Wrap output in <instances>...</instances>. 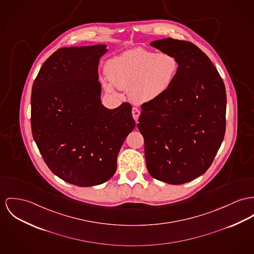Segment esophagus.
Wrapping results in <instances>:
<instances>
[{"mask_svg":"<svg viewBox=\"0 0 254 254\" xmlns=\"http://www.w3.org/2000/svg\"><path fill=\"white\" fill-rule=\"evenodd\" d=\"M139 115H140V110H139L138 108H136V107H133V108H132V117L135 120V122L138 121Z\"/></svg>","mask_w":254,"mask_h":254,"instance_id":"1","label":"esophagus"}]
</instances>
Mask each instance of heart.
I'll return each mask as SVG.
<instances>
[{
	"label": "heart",
	"instance_id": "1",
	"mask_svg": "<svg viewBox=\"0 0 254 254\" xmlns=\"http://www.w3.org/2000/svg\"><path fill=\"white\" fill-rule=\"evenodd\" d=\"M179 68V61L173 54L138 47L110 59L105 65L110 81L102 79L101 82L106 92L114 95L115 86L127 91L128 98L142 104L166 94L175 81Z\"/></svg>",
	"mask_w": 254,
	"mask_h": 254
}]
</instances>
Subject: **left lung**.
Segmentation results:
<instances>
[{
	"label": "left lung",
	"instance_id": "left-lung-1",
	"mask_svg": "<svg viewBox=\"0 0 254 254\" xmlns=\"http://www.w3.org/2000/svg\"><path fill=\"white\" fill-rule=\"evenodd\" d=\"M151 45L180 64L171 88L141 106L149 173L170 185L190 182L211 166L225 133V86L209 57L190 41L158 39Z\"/></svg>",
	"mask_w": 254,
	"mask_h": 254
}]
</instances>
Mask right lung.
<instances>
[{"mask_svg": "<svg viewBox=\"0 0 254 254\" xmlns=\"http://www.w3.org/2000/svg\"><path fill=\"white\" fill-rule=\"evenodd\" d=\"M105 44L60 48L40 67L31 97L32 133L49 169L66 183L93 187L107 182L135 127L131 105L101 104L99 59Z\"/></svg>", "mask_w": 254, "mask_h": 254, "instance_id": "add662e5", "label": "right lung"}]
</instances>
